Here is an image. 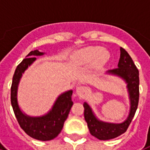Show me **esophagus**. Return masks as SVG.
I'll return each instance as SVG.
<instances>
[{"label": "esophagus", "mask_w": 150, "mask_h": 150, "mask_svg": "<svg viewBox=\"0 0 150 150\" xmlns=\"http://www.w3.org/2000/svg\"><path fill=\"white\" fill-rule=\"evenodd\" d=\"M76 93H77V95L78 96V97L80 98V99H84L86 96V93H87V89L86 86H78L76 89Z\"/></svg>", "instance_id": "obj_1"}]
</instances>
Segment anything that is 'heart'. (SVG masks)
<instances>
[{"instance_id":"1","label":"heart","mask_w":150,"mask_h":150,"mask_svg":"<svg viewBox=\"0 0 150 150\" xmlns=\"http://www.w3.org/2000/svg\"><path fill=\"white\" fill-rule=\"evenodd\" d=\"M109 59L107 50L100 46H87L74 52L71 57L73 65L82 67L92 64L93 68L100 69L106 64Z\"/></svg>"}]
</instances>
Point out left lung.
Returning a JSON list of instances; mask_svg holds the SVG:
<instances>
[{"instance_id": "left-lung-1", "label": "left lung", "mask_w": 150, "mask_h": 150, "mask_svg": "<svg viewBox=\"0 0 150 150\" xmlns=\"http://www.w3.org/2000/svg\"><path fill=\"white\" fill-rule=\"evenodd\" d=\"M120 59L117 69L107 71V74H111L121 77L127 83L130 100V112L127 119L122 123H110L100 121L95 115L91 108L85 102L84 117L87 123L90 133L97 139L101 140H111L119 136L128 128L132 118L136 113L139 102V71L129 54L123 48H120Z\"/></svg>"}]
</instances>
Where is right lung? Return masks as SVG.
Wrapping results in <instances>:
<instances>
[{"label": "right lung", "instance_id": "right-lung-1", "mask_svg": "<svg viewBox=\"0 0 150 150\" xmlns=\"http://www.w3.org/2000/svg\"><path fill=\"white\" fill-rule=\"evenodd\" d=\"M44 54L40 52L38 50L31 51L26 56L27 58L23 59V61L17 66L11 85L10 100L14 115L20 127L34 139L46 141L53 140L62 131L64 123L73 105L72 101L73 91L70 90L59 95L49 112L40 117L28 116L22 112L18 106L17 98L18 86L23 73L37 59L35 56L43 55Z\"/></svg>", "mask_w": 150, "mask_h": 150}]
</instances>
